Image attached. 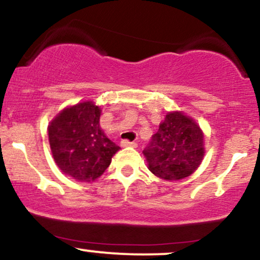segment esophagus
I'll return each mask as SVG.
<instances>
[{
	"label": "esophagus",
	"mask_w": 260,
	"mask_h": 260,
	"mask_svg": "<svg viewBox=\"0 0 260 260\" xmlns=\"http://www.w3.org/2000/svg\"><path fill=\"white\" fill-rule=\"evenodd\" d=\"M121 147H123V148H127V147L136 148L137 147V143L136 142H129V140H128V139H123L121 142Z\"/></svg>",
	"instance_id": "1"
}]
</instances>
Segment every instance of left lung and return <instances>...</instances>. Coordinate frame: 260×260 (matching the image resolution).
Segmentation results:
<instances>
[{
    "label": "left lung",
    "mask_w": 260,
    "mask_h": 260,
    "mask_svg": "<svg viewBox=\"0 0 260 260\" xmlns=\"http://www.w3.org/2000/svg\"><path fill=\"white\" fill-rule=\"evenodd\" d=\"M143 154L155 176L168 181L183 180L201 165L204 134L184 113L169 112Z\"/></svg>",
    "instance_id": "obj_1"
}]
</instances>
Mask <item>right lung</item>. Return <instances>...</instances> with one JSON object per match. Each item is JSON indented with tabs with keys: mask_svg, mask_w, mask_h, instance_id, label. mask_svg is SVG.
<instances>
[{
	"mask_svg": "<svg viewBox=\"0 0 260 260\" xmlns=\"http://www.w3.org/2000/svg\"><path fill=\"white\" fill-rule=\"evenodd\" d=\"M100 115L99 106L84 101L59 112L47 128L55 162L77 181L100 177L120 149L100 128Z\"/></svg>",
	"mask_w": 260,
	"mask_h": 260,
	"instance_id": "1",
	"label": "right lung"
}]
</instances>
